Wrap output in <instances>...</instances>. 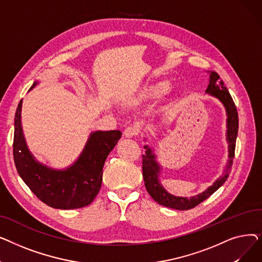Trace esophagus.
I'll use <instances>...</instances> for the list:
<instances>
[{
	"instance_id": "34e87169",
	"label": "esophagus",
	"mask_w": 262,
	"mask_h": 262,
	"mask_svg": "<svg viewBox=\"0 0 262 262\" xmlns=\"http://www.w3.org/2000/svg\"><path fill=\"white\" fill-rule=\"evenodd\" d=\"M137 135H138V127L135 125L127 126L124 129V136H125L126 138H133V137H136Z\"/></svg>"
}]
</instances>
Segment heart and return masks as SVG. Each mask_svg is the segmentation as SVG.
Here are the masks:
<instances>
[{
    "label": "heart",
    "instance_id": "heart-1",
    "mask_svg": "<svg viewBox=\"0 0 262 262\" xmlns=\"http://www.w3.org/2000/svg\"><path fill=\"white\" fill-rule=\"evenodd\" d=\"M166 91H167V86L163 85V84L154 85L148 89V93L152 94V95H161Z\"/></svg>",
    "mask_w": 262,
    "mask_h": 262
}]
</instances>
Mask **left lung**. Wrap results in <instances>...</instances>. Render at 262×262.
<instances>
[{
    "instance_id": "left-lung-1",
    "label": "left lung",
    "mask_w": 262,
    "mask_h": 262,
    "mask_svg": "<svg viewBox=\"0 0 262 262\" xmlns=\"http://www.w3.org/2000/svg\"><path fill=\"white\" fill-rule=\"evenodd\" d=\"M206 92L210 93L221 101L227 113V141H228V152H229V160L225 169V173L220 176L217 180L210 186L208 189H206L203 193H200L196 196L191 199L187 198H177L171 195L170 193L162 188L158 180V173L160 172L159 164L155 160V155L153 154L152 148H149L147 145L145 155H142V175L144 180L145 188L148 192V194L154 199L158 204L166 206V207L177 209V210H188L194 208L195 206L201 204L206 199H208L212 193L221 187L227 180V177L231 171L233 157H235V148H236V139L238 135L239 127V119L238 112L235 103L232 101L231 95L229 94L227 88L224 86V82L216 72H211L209 85Z\"/></svg>"
}]
</instances>
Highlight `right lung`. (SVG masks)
<instances>
[{
    "instance_id": "obj_1",
    "label": "right lung",
    "mask_w": 262,
    "mask_h": 262,
    "mask_svg": "<svg viewBox=\"0 0 262 262\" xmlns=\"http://www.w3.org/2000/svg\"><path fill=\"white\" fill-rule=\"evenodd\" d=\"M37 82L35 81L34 88ZM22 100L15 116L13 160L23 182L45 204L57 209H76L92 203L102 186L105 160L115 147L120 130L95 132L73 166L55 171L37 162L27 149L21 126Z\"/></svg>"
}]
</instances>
